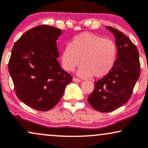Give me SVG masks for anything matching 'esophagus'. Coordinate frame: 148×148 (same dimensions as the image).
Returning <instances> with one entry per match:
<instances>
[{"mask_svg":"<svg viewBox=\"0 0 148 148\" xmlns=\"http://www.w3.org/2000/svg\"><path fill=\"white\" fill-rule=\"evenodd\" d=\"M73 80H74V82H80V81H81V80H80L79 79V78H75V77L73 78Z\"/></svg>","mask_w":148,"mask_h":148,"instance_id":"1","label":"esophagus"}]
</instances>
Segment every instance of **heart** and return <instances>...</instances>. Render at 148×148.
Returning a JSON list of instances; mask_svg holds the SVG:
<instances>
[{
	"label": "heart",
	"instance_id": "obj_1",
	"mask_svg": "<svg viewBox=\"0 0 148 148\" xmlns=\"http://www.w3.org/2000/svg\"><path fill=\"white\" fill-rule=\"evenodd\" d=\"M117 48L115 42L90 33L78 34L70 44L63 48L61 63L65 70L71 72L80 63L78 75L101 78L106 76L115 65Z\"/></svg>",
	"mask_w": 148,
	"mask_h": 148
}]
</instances>
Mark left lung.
<instances>
[{"instance_id": "1", "label": "left lung", "mask_w": 148, "mask_h": 148, "mask_svg": "<svg viewBox=\"0 0 148 148\" xmlns=\"http://www.w3.org/2000/svg\"><path fill=\"white\" fill-rule=\"evenodd\" d=\"M115 37L117 59L108 74L95 81V87L88 96L92 108L100 112H111L130 98L140 75L139 55L131 40L119 30L106 27Z\"/></svg>"}]
</instances>
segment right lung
Here are the masks:
<instances>
[{
  "label": "right lung",
  "instance_id": "add662e5",
  "mask_svg": "<svg viewBox=\"0 0 148 148\" xmlns=\"http://www.w3.org/2000/svg\"><path fill=\"white\" fill-rule=\"evenodd\" d=\"M61 30L40 25L15 42L8 63L17 97L30 107L46 111L60 101L72 76L61 68L57 40Z\"/></svg>",
  "mask_w": 148,
  "mask_h": 148
}]
</instances>
